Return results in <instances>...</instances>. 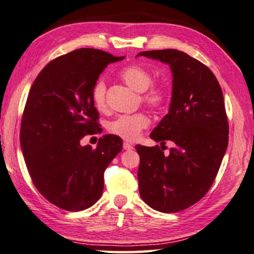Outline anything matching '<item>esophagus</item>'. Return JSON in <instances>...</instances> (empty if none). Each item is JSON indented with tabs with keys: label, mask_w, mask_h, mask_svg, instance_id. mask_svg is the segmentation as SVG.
Masks as SVG:
<instances>
[{
	"label": "esophagus",
	"mask_w": 254,
	"mask_h": 254,
	"mask_svg": "<svg viewBox=\"0 0 254 254\" xmlns=\"http://www.w3.org/2000/svg\"><path fill=\"white\" fill-rule=\"evenodd\" d=\"M123 148L126 149V150H132V149H133V146H132V144L128 143V142H124Z\"/></svg>",
	"instance_id": "obj_1"
}]
</instances>
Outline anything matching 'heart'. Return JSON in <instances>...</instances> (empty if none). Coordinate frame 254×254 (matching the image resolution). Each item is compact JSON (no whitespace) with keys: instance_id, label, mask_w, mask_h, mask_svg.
<instances>
[{"instance_id":"1","label":"heart","mask_w":254,"mask_h":254,"mask_svg":"<svg viewBox=\"0 0 254 254\" xmlns=\"http://www.w3.org/2000/svg\"><path fill=\"white\" fill-rule=\"evenodd\" d=\"M120 78L132 89L140 92V100L144 105L159 110L168 100V89L163 83L152 82V75L147 69L140 65H128L120 71ZM106 84L102 79L95 82L91 90L94 105L99 111L106 110ZM150 124V119L144 112L134 114H123L116 116L108 123L107 128L111 133L126 140H135L139 134Z\"/></svg>"}]
</instances>
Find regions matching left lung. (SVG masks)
<instances>
[{"label": "left lung", "mask_w": 254, "mask_h": 254, "mask_svg": "<svg viewBox=\"0 0 254 254\" xmlns=\"http://www.w3.org/2000/svg\"><path fill=\"white\" fill-rule=\"evenodd\" d=\"M141 56L170 64V112L150 138L175 143L165 156L159 146L136 144L139 191L160 212L184 210L202 199L214 183L228 144V120L220 84L208 66L178 50L146 51Z\"/></svg>", "instance_id": "1"}]
</instances>
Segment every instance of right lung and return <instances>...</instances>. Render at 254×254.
I'll return each instance as SVG.
<instances>
[{
    "label": "right lung",
    "mask_w": 254,
    "mask_h": 254,
    "mask_svg": "<svg viewBox=\"0 0 254 254\" xmlns=\"http://www.w3.org/2000/svg\"><path fill=\"white\" fill-rule=\"evenodd\" d=\"M123 59L79 48L48 63L30 88L20 127L22 154L36 189L64 210L97 202L104 172L122 150L118 135H104L96 149L82 147L80 140L100 133L92 87L107 64Z\"/></svg>",
    "instance_id": "obj_1"
}]
</instances>
